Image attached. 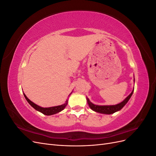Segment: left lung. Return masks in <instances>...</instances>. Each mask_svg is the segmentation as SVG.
Wrapping results in <instances>:
<instances>
[{
  "label": "left lung",
  "instance_id": "8db88e82",
  "mask_svg": "<svg viewBox=\"0 0 156 156\" xmlns=\"http://www.w3.org/2000/svg\"><path fill=\"white\" fill-rule=\"evenodd\" d=\"M134 81H135V79H134ZM133 90H134V89L133 90H132L131 93L125 99V100L123 101H122L121 103H119V104L114 105H94V104H93L92 102L90 101V100H88V98H87V103H88L89 107H90L91 109L93 110L94 111H96L97 112H100V113H102V114L111 115V114H113V113H115V112L120 111V109H122V108H123V107L126 104L127 101H129L130 98L131 97L132 94H133Z\"/></svg>",
  "mask_w": 156,
  "mask_h": 156
}]
</instances>
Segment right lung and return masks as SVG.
Instances as JSON below:
<instances>
[{
    "label": "right lung",
    "mask_w": 156,
    "mask_h": 156,
    "mask_svg": "<svg viewBox=\"0 0 156 156\" xmlns=\"http://www.w3.org/2000/svg\"><path fill=\"white\" fill-rule=\"evenodd\" d=\"M24 94V96L25 98V99L27 100V101H28V103H29V104L34 108L37 111H39L41 113H43L44 115H55L56 114V113H58L60 111H62L64 108L66 107V106L68 104V100L66 101V103L63 105H58V106H55V107H41L39 105H37L36 104H35L34 103H33L32 101H31L29 98H28L25 94Z\"/></svg>",
    "instance_id": "add662e5"
}]
</instances>
